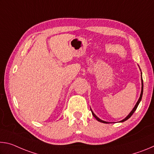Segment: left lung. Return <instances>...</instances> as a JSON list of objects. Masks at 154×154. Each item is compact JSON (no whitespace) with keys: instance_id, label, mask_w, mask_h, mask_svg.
<instances>
[{"instance_id":"obj_1","label":"left lung","mask_w":154,"mask_h":154,"mask_svg":"<svg viewBox=\"0 0 154 154\" xmlns=\"http://www.w3.org/2000/svg\"><path fill=\"white\" fill-rule=\"evenodd\" d=\"M141 83H142V87H141V92H140V97H139V100H138V101H137V104L136 105H135V106H134V107L133 108V109H132V110L131 111V112H130V113L128 114V116L126 118H124V119H122V121H120L119 122H125L126 120H127L128 119H129L130 117H131L132 116V114L134 113V112L136 111V109H137V106H138V105H139V104L140 103V100H141V98H142V96H143V78H142V72H141ZM90 110H91V111H92V115H93V116L94 117V118L97 119V120L98 121V122H102V123H105V124H108V123H109V122H105V121H103V120H102V119H100V118H98L97 116H96V115L94 113V112L92 111V109H90Z\"/></svg>"}]
</instances>
